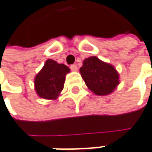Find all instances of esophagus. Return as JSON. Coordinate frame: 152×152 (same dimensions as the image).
I'll use <instances>...</instances> for the list:
<instances>
[{
	"label": "esophagus",
	"instance_id": "34e87169",
	"mask_svg": "<svg viewBox=\"0 0 152 152\" xmlns=\"http://www.w3.org/2000/svg\"><path fill=\"white\" fill-rule=\"evenodd\" d=\"M70 69L72 71H77L78 70V67H77V65H76V64H73V65L70 66Z\"/></svg>",
	"mask_w": 152,
	"mask_h": 152
}]
</instances>
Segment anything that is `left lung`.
<instances>
[{
    "instance_id": "left-lung-1",
    "label": "left lung",
    "mask_w": 152,
    "mask_h": 152,
    "mask_svg": "<svg viewBox=\"0 0 152 152\" xmlns=\"http://www.w3.org/2000/svg\"><path fill=\"white\" fill-rule=\"evenodd\" d=\"M80 74L88 89L96 95L112 94L120 84V74L114 66L94 56L83 60Z\"/></svg>"
}]
</instances>
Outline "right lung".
<instances>
[{"mask_svg":"<svg viewBox=\"0 0 152 152\" xmlns=\"http://www.w3.org/2000/svg\"><path fill=\"white\" fill-rule=\"evenodd\" d=\"M69 68L47 59L45 65L34 78V88L37 94L45 100H56L64 88L65 76Z\"/></svg>","mask_w":152,"mask_h":152,"instance_id":"1","label":"right lung"}]
</instances>
